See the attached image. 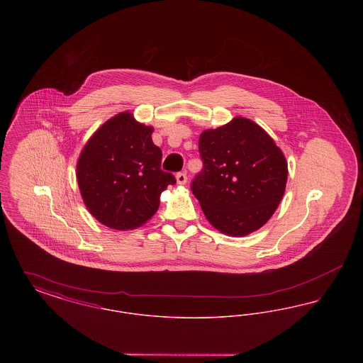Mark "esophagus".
<instances>
[{"mask_svg":"<svg viewBox=\"0 0 363 363\" xmlns=\"http://www.w3.org/2000/svg\"><path fill=\"white\" fill-rule=\"evenodd\" d=\"M175 178H177V182H178L179 185H185L186 181H188V177H186V174L185 173H178L175 175Z\"/></svg>","mask_w":363,"mask_h":363,"instance_id":"34e87169","label":"esophagus"}]
</instances>
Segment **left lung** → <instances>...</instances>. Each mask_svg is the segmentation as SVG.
Wrapping results in <instances>:
<instances>
[{
    "label": "left lung",
    "instance_id": "obj_1",
    "mask_svg": "<svg viewBox=\"0 0 363 363\" xmlns=\"http://www.w3.org/2000/svg\"><path fill=\"white\" fill-rule=\"evenodd\" d=\"M203 170L191 181L208 222L231 237L247 235L277 211L287 182V162L256 122L237 117L199 140Z\"/></svg>",
    "mask_w": 363,
    "mask_h": 363
}]
</instances>
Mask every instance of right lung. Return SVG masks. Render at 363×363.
<instances>
[{
  "label": "right lung",
  "mask_w": 363,
  "mask_h": 363,
  "mask_svg": "<svg viewBox=\"0 0 363 363\" xmlns=\"http://www.w3.org/2000/svg\"><path fill=\"white\" fill-rule=\"evenodd\" d=\"M154 129L128 111L104 122L86 141L77 162L84 204L102 225L133 230L155 215L160 193L175 184L160 169L162 151Z\"/></svg>",
  "instance_id": "right-lung-1"
}]
</instances>
